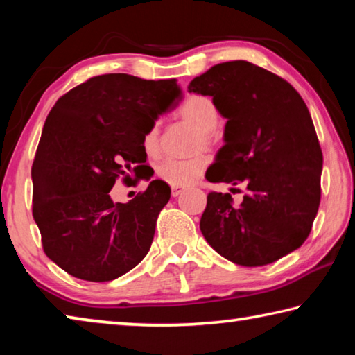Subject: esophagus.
<instances>
[{
  "label": "esophagus",
  "instance_id": "1",
  "mask_svg": "<svg viewBox=\"0 0 355 355\" xmlns=\"http://www.w3.org/2000/svg\"><path fill=\"white\" fill-rule=\"evenodd\" d=\"M183 192L182 186H172V197H178Z\"/></svg>",
  "mask_w": 355,
  "mask_h": 355
}]
</instances>
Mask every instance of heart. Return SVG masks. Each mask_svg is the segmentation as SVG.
I'll return each mask as SVG.
<instances>
[{"label": "heart", "instance_id": "1", "mask_svg": "<svg viewBox=\"0 0 355 355\" xmlns=\"http://www.w3.org/2000/svg\"><path fill=\"white\" fill-rule=\"evenodd\" d=\"M178 117L199 130L196 147H209L213 144V133L219 123V111L214 101L205 95H191L178 107ZM159 128L153 123L142 135V150L150 158L159 155ZM207 169V159L194 156L189 159L167 158L156 166V175L172 186H188L196 183Z\"/></svg>", "mask_w": 355, "mask_h": 355}]
</instances>
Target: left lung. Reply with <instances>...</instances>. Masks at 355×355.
<instances>
[{
	"instance_id": "left-lung-1",
	"label": "left lung",
	"mask_w": 355,
	"mask_h": 355,
	"mask_svg": "<svg viewBox=\"0 0 355 355\" xmlns=\"http://www.w3.org/2000/svg\"><path fill=\"white\" fill-rule=\"evenodd\" d=\"M227 119L213 183L244 184L239 205L209 192L200 219L208 244L241 266H263L299 249L321 200L322 153L307 105L290 83L248 61L213 65L189 83ZM233 189V188H232Z\"/></svg>"
}]
</instances>
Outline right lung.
I'll return each mask as SVG.
<instances>
[{"label": "right lung", "instance_id": "add662e5", "mask_svg": "<svg viewBox=\"0 0 355 355\" xmlns=\"http://www.w3.org/2000/svg\"><path fill=\"white\" fill-rule=\"evenodd\" d=\"M180 100L177 80L107 73L51 107L31 169L33 216L46 257L65 272L110 282L147 255L171 188L153 180L128 203H114L110 191L119 177L139 175L142 135Z\"/></svg>", "mask_w": 355, "mask_h": 355}]
</instances>
